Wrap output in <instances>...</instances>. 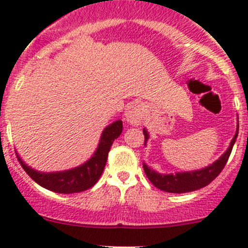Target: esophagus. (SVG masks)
<instances>
[{"mask_svg":"<svg viewBox=\"0 0 248 248\" xmlns=\"http://www.w3.org/2000/svg\"><path fill=\"white\" fill-rule=\"evenodd\" d=\"M144 111H142V106L141 103L135 102L131 103L128 107H127L126 111H124V119L128 124H134V126H138V124L141 122L142 116H144Z\"/></svg>","mask_w":248,"mask_h":248,"instance_id":"obj_1","label":"esophagus"}]
</instances>
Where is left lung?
<instances>
[{
    "label": "left lung",
    "mask_w": 248,
    "mask_h": 248,
    "mask_svg": "<svg viewBox=\"0 0 248 248\" xmlns=\"http://www.w3.org/2000/svg\"><path fill=\"white\" fill-rule=\"evenodd\" d=\"M142 131H144L146 145V142L148 141V138H150V133L147 132L146 128L142 129ZM238 133L239 121L238 124H236L235 134H234L233 139H232L231 144H229L226 152L217 160H215L213 164L205 166V168L200 169V170L176 172V173H159V172L151 169L147 164L144 163V170L146 176H147L151 183L155 187L163 190V191L172 192V194H183V192L195 191V190H199L201 187L207 186L208 184L212 183L214 179L220 174L222 169L225 168L229 155H231L232 148H233V146L236 141Z\"/></svg>",
    "instance_id": "1"
}]
</instances>
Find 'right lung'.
I'll return each instance as SVG.
<instances>
[{
  "label": "right lung",
  "instance_id": "1",
  "mask_svg": "<svg viewBox=\"0 0 248 248\" xmlns=\"http://www.w3.org/2000/svg\"><path fill=\"white\" fill-rule=\"evenodd\" d=\"M122 133V121L116 120L113 124H108L101 134L97 148L93 155L85 163L80 164L74 169L56 172H43L31 168L22 160L19 153L16 157L19 159L23 170L28 176L38 183L39 186L58 192V194H74L90 189L96 184L101 177L106 166L108 153L110 151L114 140L120 137Z\"/></svg>",
  "mask_w": 248,
  "mask_h": 248
}]
</instances>
